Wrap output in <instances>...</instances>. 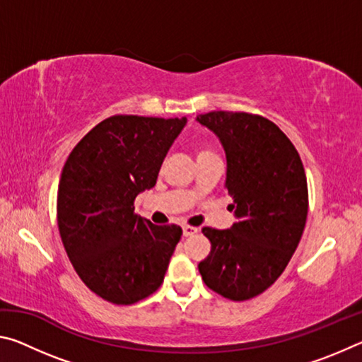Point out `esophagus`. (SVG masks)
Masks as SVG:
<instances>
[{
    "label": "esophagus",
    "mask_w": 362,
    "mask_h": 362,
    "mask_svg": "<svg viewBox=\"0 0 362 362\" xmlns=\"http://www.w3.org/2000/svg\"><path fill=\"white\" fill-rule=\"evenodd\" d=\"M183 236H192L194 235V233H198L199 228H196V226H192V225H183Z\"/></svg>",
    "instance_id": "esophagus-1"
}]
</instances>
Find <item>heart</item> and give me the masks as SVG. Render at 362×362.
<instances>
[{
	"label": "heart",
	"instance_id": "obj_1",
	"mask_svg": "<svg viewBox=\"0 0 362 362\" xmlns=\"http://www.w3.org/2000/svg\"><path fill=\"white\" fill-rule=\"evenodd\" d=\"M211 153H214L211 148H206V146H198V148H196V159L211 155Z\"/></svg>",
	"mask_w": 362,
	"mask_h": 362
}]
</instances>
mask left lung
Returning <instances> with one entry per match:
<instances>
[{"label":"left lung","mask_w":362,"mask_h":362,"mask_svg":"<svg viewBox=\"0 0 362 362\" xmlns=\"http://www.w3.org/2000/svg\"><path fill=\"white\" fill-rule=\"evenodd\" d=\"M196 119L223 145L238 217L228 230L204 226L211 252L198 269L209 289L243 302L265 292L296 252L308 216L305 169L289 137L260 115L220 110Z\"/></svg>","instance_id":"1"}]
</instances>
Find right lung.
Segmentation results:
<instances>
[{"label": "right lung", "mask_w": 362, "mask_h": 362, "mask_svg": "<svg viewBox=\"0 0 362 362\" xmlns=\"http://www.w3.org/2000/svg\"><path fill=\"white\" fill-rule=\"evenodd\" d=\"M185 122L110 116L66 158L57 189L60 238L78 276L110 303L132 305L163 284L182 228L140 218L134 201L155 187Z\"/></svg>", "instance_id": "right-lung-1"}]
</instances>
